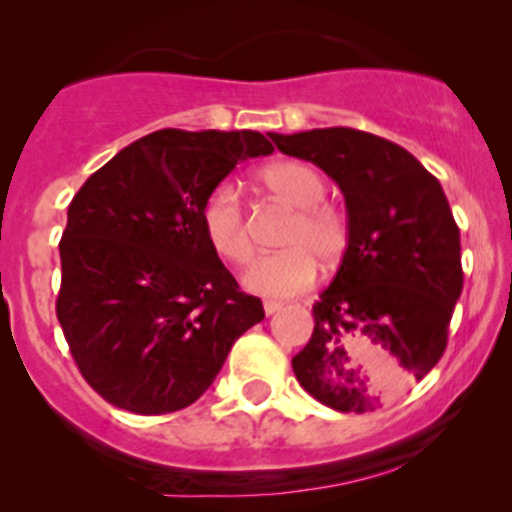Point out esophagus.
Instances as JSON below:
<instances>
[{
	"instance_id": "esophagus-1",
	"label": "esophagus",
	"mask_w": 512,
	"mask_h": 512,
	"mask_svg": "<svg viewBox=\"0 0 512 512\" xmlns=\"http://www.w3.org/2000/svg\"><path fill=\"white\" fill-rule=\"evenodd\" d=\"M281 308H284V303H279V301H264V313H267V315L279 313Z\"/></svg>"
}]
</instances>
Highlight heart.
<instances>
[{"label":"heart","instance_id":"1","mask_svg":"<svg viewBox=\"0 0 512 512\" xmlns=\"http://www.w3.org/2000/svg\"><path fill=\"white\" fill-rule=\"evenodd\" d=\"M269 195L296 209L281 245L286 250L260 255L243 274L245 289L267 298H289L308 289L317 276V257L334 262L346 248L344 214L325 199V178L301 161H281L260 170ZM209 248L221 260L240 264L252 255L248 214L233 182H219L199 209Z\"/></svg>","mask_w":512,"mask_h":512}]
</instances>
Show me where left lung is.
I'll list each match as a JSON object with an SVG mask.
<instances>
[{
    "instance_id": "left-lung-1",
    "label": "left lung",
    "mask_w": 512,
    "mask_h": 512,
    "mask_svg": "<svg viewBox=\"0 0 512 512\" xmlns=\"http://www.w3.org/2000/svg\"><path fill=\"white\" fill-rule=\"evenodd\" d=\"M274 144L337 182L349 228L293 373L325 407L375 411L419 383L448 346L462 293L460 228L440 182L383 137L327 127L274 134Z\"/></svg>"
}]
</instances>
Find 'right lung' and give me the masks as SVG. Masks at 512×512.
<instances>
[{"instance_id": "add662e5", "label": "right lung", "mask_w": 512, "mask_h": 512, "mask_svg": "<svg viewBox=\"0 0 512 512\" xmlns=\"http://www.w3.org/2000/svg\"><path fill=\"white\" fill-rule=\"evenodd\" d=\"M274 134L158 129L76 192L60 240L57 320L86 383L115 407L170 414L207 392L264 308L240 291L199 223L238 161Z\"/></svg>"}]
</instances>
